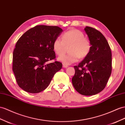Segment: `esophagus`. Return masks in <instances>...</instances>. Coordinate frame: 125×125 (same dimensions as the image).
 Wrapping results in <instances>:
<instances>
[{
    "instance_id": "1",
    "label": "esophagus",
    "mask_w": 125,
    "mask_h": 125,
    "mask_svg": "<svg viewBox=\"0 0 125 125\" xmlns=\"http://www.w3.org/2000/svg\"><path fill=\"white\" fill-rule=\"evenodd\" d=\"M68 66L67 65H65V64H63V68H68Z\"/></svg>"
}]
</instances>
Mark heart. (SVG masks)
Returning a JSON list of instances; mask_svg holds the SVG:
<instances>
[{
	"label": "heart",
	"mask_w": 125,
	"mask_h": 125,
	"mask_svg": "<svg viewBox=\"0 0 125 125\" xmlns=\"http://www.w3.org/2000/svg\"><path fill=\"white\" fill-rule=\"evenodd\" d=\"M62 40L57 37L53 44V49L57 55H61L64 52L65 46H70V53L60 56L57 60L64 64L70 65L77 62L79 57L84 59L90 52L91 44L84 35L80 31L71 29L65 32L62 35Z\"/></svg>",
	"instance_id": "heart-1"
}]
</instances>
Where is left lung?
Returning <instances> with one entry per match:
<instances>
[{"instance_id":"8db88e82","label":"left lung","mask_w":125,"mask_h":125,"mask_svg":"<svg viewBox=\"0 0 125 125\" xmlns=\"http://www.w3.org/2000/svg\"><path fill=\"white\" fill-rule=\"evenodd\" d=\"M84 31L91 44L87 57L74 66L75 74L72 82L79 94L93 95L102 91L111 73L112 61L110 47L101 33L86 26Z\"/></svg>"}]
</instances>
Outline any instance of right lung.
<instances>
[{
	"mask_svg": "<svg viewBox=\"0 0 125 125\" xmlns=\"http://www.w3.org/2000/svg\"><path fill=\"white\" fill-rule=\"evenodd\" d=\"M63 31L58 26L37 25L22 35L16 44L12 56V70L18 85L24 91L37 94L45 90L54 74L61 69L55 58L54 40Z\"/></svg>",
	"mask_w": 125,
	"mask_h": 125,
	"instance_id": "obj_1",
	"label": "right lung"
}]
</instances>
